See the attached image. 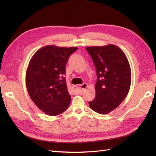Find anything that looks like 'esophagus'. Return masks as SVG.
I'll use <instances>...</instances> for the list:
<instances>
[{
  "mask_svg": "<svg viewBox=\"0 0 156 156\" xmlns=\"http://www.w3.org/2000/svg\"><path fill=\"white\" fill-rule=\"evenodd\" d=\"M88 87V84L87 83H83L82 84L80 85V87H79L78 89L77 90H76V93H78V94H82V92H84V90H85V88H87Z\"/></svg>",
  "mask_w": 156,
  "mask_h": 156,
  "instance_id": "34e87169",
  "label": "esophagus"
}]
</instances>
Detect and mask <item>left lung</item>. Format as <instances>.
Segmentation results:
<instances>
[{"label":"left lung","instance_id":"obj_1","mask_svg":"<svg viewBox=\"0 0 156 156\" xmlns=\"http://www.w3.org/2000/svg\"><path fill=\"white\" fill-rule=\"evenodd\" d=\"M96 68V97L89 102L92 110L105 115L118 107L130 88L131 72L125 53L117 46L86 47Z\"/></svg>","mask_w":156,"mask_h":156}]
</instances>
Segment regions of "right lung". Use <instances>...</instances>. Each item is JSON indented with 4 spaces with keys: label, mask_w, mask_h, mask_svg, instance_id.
Wrapping results in <instances>:
<instances>
[{
    "label": "right lung",
    "mask_w": 156,
    "mask_h": 156,
    "mask_svg": "<svg viewBox=\"0 0 156 156\" xmlns=\"http://www.w3.org/2000/svg\"><path fill=\"white\" fill-rule=\"evenodd\" d=\"M77 49L46 45L36 51L29 62L25 77L28 93L45 114L58 115L69 107L71 96L64 74L69 55Z\"/></svg>",
    "instance_id": "obj_1"
}]
</instances>
